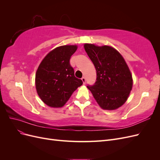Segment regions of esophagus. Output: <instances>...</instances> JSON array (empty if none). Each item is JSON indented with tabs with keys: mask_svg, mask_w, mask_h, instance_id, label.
<instances>
[{
	"mask_svg": "<svg viewBox=\"0 0 160 160\" xmlns=\"http://www.w3.org/2000/svg\"><path fill=\"white\" fill-rule=\"evenodd\" d=\"M81 80H82V81H83V84H85V81H86V79H85V77H82V79H81Z\"/></svg>",
	"mask_w": 160,
	"mask_h": 160,
	"instance_id": "obj_1",
	"label": "esophagus"
}]
</instances>
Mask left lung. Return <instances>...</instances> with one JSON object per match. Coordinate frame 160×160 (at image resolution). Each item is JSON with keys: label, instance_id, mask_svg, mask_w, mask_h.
<instances>
[{"label": "left lung", "instance_id": "left-lung-1", "mask_svg": "<svg viewBox=\"0 0 160 160\" xmlns=\"http://www.w3.org/2000/svg\"><path fill=\"white\" fill-rule=\"evenodd\" d=\"M84 48L97 72L95 84L88 88L102 109L119 108L127 101L132 89V75L127 63L122 55L110 46L86 43Z\"/></svg>", "mask_w": 160, "mask_h": 160}]
</instances>
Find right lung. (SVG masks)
Masks as SVG:
<instances>
[{"label":"right lung","mask_w":160,"mask_h":160,"mask_svg":"<svg viewBox=\"0 0 160 160\" xmlns=\"http://www.w3.org/2000/svg\"><path fill=\"white\" fill-rule=\"evenodd\" d=\"M77 49V45L57 47L48 53L38 67L36 89L41 100L49 107H62L83 84L81 79L75 77L69 61Z\"/></svg>","instance_id":"right-lung-1"}]
</instances>
